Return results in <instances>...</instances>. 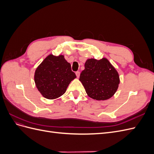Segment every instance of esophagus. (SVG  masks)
<instances>
[{"label":"esophagus","instance_id":"34e87169","mask_svg":"<svg viewBox=\"0 0 154 154\" xmlns=\"http://www.w3.org/2000/svg\"><path fill=\"white\" fill-rule=\"evenodd\" d=\"M76 75L77 78H79V77H80V71H77V72H76Z\"/></svg>","mask_w":154,"mask_h":154}]
</instances>
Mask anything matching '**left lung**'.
<instances>
[{"mask_svg":"<svg viewBox=\"0 0 154 154\" xmlns=\"http://www.w3.org/2000/svg\"><path fill=\"white\" fill-rule=\"evenodd\" d=\"M80 81L87 95L97 101L112 97L120 82L117 70L106 58L87 59L85 69L80 74Z\"/></svg>","mask_w":154,"mask_h":154,"instance_id":"left-lung-1","label":"left lung"}]
</instances>
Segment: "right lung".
I'll return each mask as SVG.
<instances>
[{"instance_id": "right-lung-1", "label": "right lung", "mask_w": 154, "mask_h": 154, "mask_svg": "<svg viewBox=\"0 0 154 154\" xmlns=\"http://www.w3.org/2000/svg\"><path fill=\"white\" fill-rule=\"evenodd\" d=\"M76 78L64 56L49 54L35 70L36 88L45 98L55 100L66 92L69 83Z\"/></svg>"}]
</instances>
